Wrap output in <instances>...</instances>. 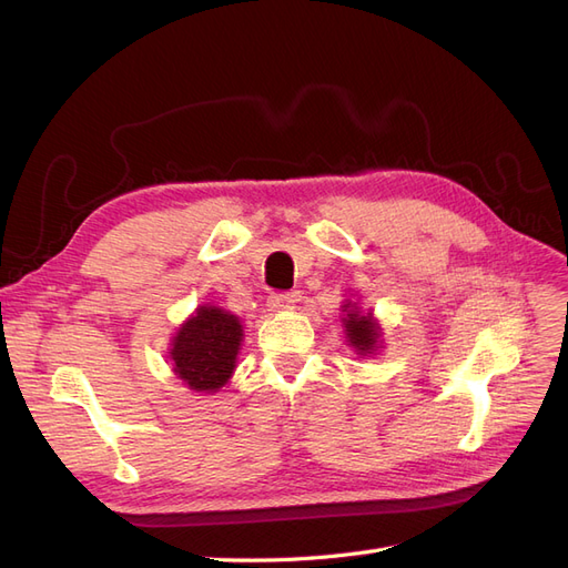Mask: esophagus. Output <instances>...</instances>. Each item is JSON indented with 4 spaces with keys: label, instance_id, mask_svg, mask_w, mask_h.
I'll list each match as a JSON object with an SVG mask.
<instances>
[{
    "label": "esophagus",
    "instance_id": "34e87169",
    "mask_svg": "<svg viewBox=\"0 0 568 568\" xmlns=\"http://www.w3.org/2000/svg\"><path fill=\"white\" fill-rule=\"evenodd\" d=\"M294 303H296V298L291 296V294H272L267 298L270 313H288V311H294Z\"/></svg>",
    "mask_w": 568,
    "mask_h": 568
}]
</instances>
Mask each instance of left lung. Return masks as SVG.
Returning <instances> with one entry per match:
<instances>
[{"instance_id": "left-lung-1", "label": "left lung", "mask_w": 568, "mask_h": 568, "mask_svg": "<svg viewBox=\"0 0 568 568\" xmlns=\"http://www.w3.org/2000/svg\"><path fill=\"white\" fill-rule=\"evenodd\" d=\"M341 326L346 334L348 346L359 357H372L384 348V332L379 320L374 317V311H363L357 301L346 298L341 305Z\"/></svg>"}]
</instances>
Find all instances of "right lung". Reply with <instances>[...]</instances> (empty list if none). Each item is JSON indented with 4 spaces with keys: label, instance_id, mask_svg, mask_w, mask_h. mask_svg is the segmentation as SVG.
Segmentation results:
<instances>
[{
    "label": "right lung",
    "instance_id": "right-lung-1",
    "mask_svg": "<svg viewBox=\"0 0 568 568\" xmlns=\"http://www.w3.org/2000/svg\"><path fill=\"white\" fill-rule=\"evenodd\" d=\"M242 341V320L220 305L203 303L178 326L168 359L189 390L213 395L232 379Z\"/></svg>",
    "mask_w": 568,
    "mask_h": 568
}]
</instances>
